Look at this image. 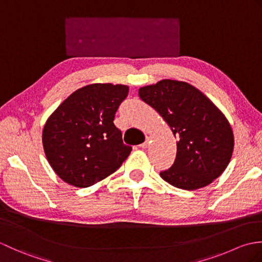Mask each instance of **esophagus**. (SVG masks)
<instances>
[{
  "mask_svg": "<svg viewBox=\"0 0 262 262\" xmlns=\"http://www.w3.org/2000/svg\"><path fill=\"white\" fill-rule=\"evenodd\" d=\"M149 143H151V140H149V137H148V136H146V138H145V142L142 143L140 146H141L142 148H146V147H148Z\"/></svg>",
  "mask_w": 262,
  "mask_h": 262,
  "instance_id": "1",
  "label": "esophagus"
}]
</instances>
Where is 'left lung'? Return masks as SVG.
I'll use <instances>...</instances> for the list:
<instances>
[{
  "label": "left lung",
  "mask_w": 262,
  "mask_h": 262,
  "mask_svg": "<svg viewBox=\"0 0 262 262\" xmlns=\"http://www.w3.org/2000/svg\"><path fill=\"white\" fill-rule=\"evenodd\" d=\"M141 99L158 111L177 142V157L160 176L183 190L204 188L229 165L234 135L225 115L209 98L187 82L161 80L138 90Z\"/></svg>",
  "instance_id": "1"
}]
</instances>
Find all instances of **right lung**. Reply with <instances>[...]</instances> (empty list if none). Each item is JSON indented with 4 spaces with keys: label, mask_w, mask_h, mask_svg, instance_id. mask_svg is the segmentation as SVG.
I'll return each mask as SVG.
<instances>
[{
    "label": "right lung",
    "mask_w": 262,
    "mask_h": 262,
    "mask_svg": "<svg viewBox=\"0 0 262 262\" xmlns=\"http://www.w3.org/2000/svg\"><path fill=\"white\" fill-rule=\"evenodd\" d=\"M128 86L93 83L77 89L48 117L42 129L47 161L60 179L76 188L103 180L130 154L114 124Z\"/></svg>",
    "instance_id": "right-lung-1"
}]
</instances>
